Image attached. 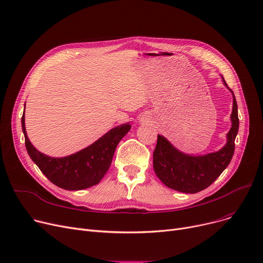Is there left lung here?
<instances>
[{
	"label": "left lung",
	"mask_w": 263,
	"mask_h": 263,
	"mask_svg": "<svg viewBox=\"0 0 263 263\" xmlns=\"http://www.w3.org/2000/svg\"><path fill=\"white\" fill-rule=\"evenodd\" d=\"M231 113L232 126L227 134L226 145L216 153L204 156H190L176 149L165 137L158 135L154 151V170L160 180L171 189L182 193H198L211 185L228 166L233 153L234 141L239 131L238 105L233 91Z\"/></svg>",
	"instance_id": "8db88e82"
}]
</instances>
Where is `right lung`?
I'll return each instance as SVG.
<instances>
[{
  "label": "right lung",
  "instance_id": "obj_1",
  "mask_svg": "<svg viewBox=\"0 0 263 263\" xmlns=\"http://www.w3.org/2000/svg\"><path fill=\"white\" fill-rule=\"evenodd\" d=\"M21 122L25 147L33 162L52 183L69 191L87 189L99 183L110 166L118 143L131 129L129 122L120 124L77 154L65 158H51L31 144L25 131L24 113Z\"/></svg>",
  "mask_w": 263,
  "mask_h": 263
}]
</instances>
